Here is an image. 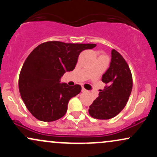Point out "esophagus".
I'll use <instances>...</instances> for the list:
<instances>
[{
	"instance_id": "1",
	"label": "esophagus",
	"mask_w": 157,
	"mask_h": 157,
	"mask_svg": "<svg viewBox=\"0 0 157 157\" xmlns=\"http://www.w3.org/2000/svg\"><path fill=\"white\" fill-rule=\"evenodd\" d=\"M82 91H83V92H86V91H87V90H86L83 86H82Z\"/></svg>"
}]
</instances>
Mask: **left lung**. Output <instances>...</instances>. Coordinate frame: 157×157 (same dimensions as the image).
<instances>
[{
	"mask_svg": "<svg viewBox=\"0 0 157 157\" xmlns=\"http://www.w3.org/2000/svg\"><path fill=\"white\" fill-rule=\"evenodd\" d=\"M102 81L105 83V88L90 105L89 113L97 120H109L125 108L133 86L130 68L115 49L111 51L110 67L102 75Z\"/></svg>",
	"mask_w": 157,
	"mask_h": 157,
	"instance_id": "left-lung-1",
	"label": "left lung"
}]
</instances>
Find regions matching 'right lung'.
Wrapping results in <instances>:
<instances>
[{"instance_id":"right-lung-1","label":"right lung","mask_w":157,"mask_h":157,"mask_svg":"<svg viewBox=\"0 0 157 157\" xmlns=\"http://www.w3.org/2000/svg\"><path fill=\"white\" fill-rule=\"evenodd\" d=\"M96 46L48 41L29 54L21 70L18 86L23 102L36 119L52 122L66 114L68 101L80 92L81 86L60 84V77L75 69L81 52Z\"/></svg>"}]
</instances>
